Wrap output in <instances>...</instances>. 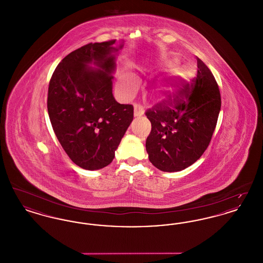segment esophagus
Instances as JSON below:
<instances>
[{"mask_svg":"<svg viewBox=\"0 0 263 263\" xmlns=\"http://www.w3.org/2000/svg\"><path fill=\"white\" fill-rule=\"evenodd\" d=\"M143 114H144V107L139 103H134V115L141 116Z\"/></svg>","mask_w":263,"mask_h":263,"instance_id":"obj_1","label":"esophagus"}]
</instances>
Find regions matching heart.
<instances>
[{
  "instance_id": "1",
  "label": "heart",
  "mask_w": 263,
  "mask_h": 263,
  "mask_svg": "<svg viewBox=\"0 0 263 263\" xmlns=\"http://www.w3.org/2000/svg\"><path fill=\"white\" fill-rule=\"evenodd\" d=\"M177 64V61L175 60L174 57H171V56H167L165 58H163L161 62V67L164 69V70H170V69H173L175 68ZM190 77L189 72L184 71L181 75L180 78H182L183 80H187L188 78ZM138 81L137 79L135 77L131 75H124L122 78V87L124 88L127 92H132L134 91V89L137 88ZM175 87L171 86V85H164L162 86L161 88H159V91L161 95L165 96V95H170L172 93L174 90H175Z\"/></svg>"
}]
</instances>
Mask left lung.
Instances as JSON below:
<instances>
[{
    "label": "left lung",
    "instance_id": "1",
    "mask_svg": "<svg viewBox=\"0 0 263 263\" xmlns=\"http://www.w3.org/2000/svg\"><path fill=\"white\" fill-rule=\"evenodd\" d=\"M175 91L147 109L152 130L146 140L149 160L174 173L195 163L208 148L221 109V95L210 69L197 58V74L180 80Z\"/></svg>",
    "mask_w": 263,
    "mask_h": 263
}]
</instances>
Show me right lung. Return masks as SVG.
I'll use <instances>...</instances> for the list:
<instances>
[{"mask_svg": "<svg viewBox=\"0 0 263 263\" xmlns=\"http://www.w3.org/2000/svg\"><path fill=\"white\" fill-rule=\"evenodd\" d=\"M114 43V39L88 43L71 52L49 82L47 109L55 135L73 163L88 171L112 162L133 120V105L113 98L112 53L118 51ZM91 62L99 69L88 67Z\"/></svg>", "mask_w": 263, "mask_h": 263, "instance_id": "add662e5", "label": "right lung"}]
</instances>
